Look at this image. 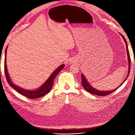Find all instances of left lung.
Masks as SVG:
<instances>
[{
    "label": "left lung",
    "instance_id": "8db88e82",
    "mask_svg": "<svg viewBox=\"0 0 135 135\" xmlns=\"http://www.w3.org/2000/svg\"><path fill=\"white\" fill-rule=\"evenodd\" d=\"M122 38H123L124 42L126 43V48H127V56H128V63H129V70H128V75H127V76L126 77V79L123 81V82L120 85H122V84H123V83L124 82V81H126V80L127 79V77L129 74L130 73V67H131V59H130V55H129V51H128V46H127V42L126 40V39L124 37V36L122 35ZM81 84H82V86L83 87V88L86 90L87 92H88L89 93H90L91 94H93V95H97V96H107L108 95H110V94H111L112 93H113V92L115 91L117 89H118L116 88V89H114V90H112V91H99V90H97V89H96L95 88H93L91 85L89 84V83L87 81V79H85V78L84 77V76L83 75V74H81ZM119 86V87H120Z\"/></svg>",
    "mask_w": 135,
    "mask_h": 135
}]
</instances>
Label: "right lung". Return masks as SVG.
Listing matches in <instances>:
<instances>
[{
    "label": "right lung",
    "mask_w": 135,
    "mask_h": 135,
    "mask_svg": "<svg viewBox=\"0 0 135 135\" xmlns=\"http://www.w3.org/2000/svg\"><path fill=\"white\" fill-rule=\"evenodd\" d=\"M6 54H7V49L6 50L5 52V59H4V70H5V75L6 79L7 80V82L10 85L12 88H13L15 90L18 92L21 95L25 96L30 99H36V98L41 97L43 96H45L48 93L50 92L51 90L52 87L53 86V84L54 82V79L56 78V75L58 74V73L62 70L64 67V65H61L60 66H59L57 69H56L53 72L51 75L49 77V78L45 82L41 87L39 88L36 90L34 91H29V90H26L25 89H22L18 87L17 85L14 84L12 82V81L10 79V77L8 75V73L7 71V65H6Z\"/></svg>",
    "instance_id": "1"
}]
</instances>
